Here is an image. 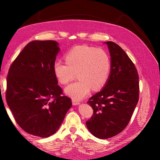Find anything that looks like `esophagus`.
<instances>
[{
    "label": "esophagus",
    "mask_w": 160,
    "mask_h": 160,
    "mask_svg": "<svg viewBox=\"0 0 160 160\" xmlns=\"http://www.w3.org/2000/svg\"><path fill=\"white\" fill-rule=\"evenodd\" d=\"M72 105H79L80 103V102H79V101H77V100H75L74 99H72Z\"/></svg>",
    "instance_id": "obj_1"
}]
</instances>
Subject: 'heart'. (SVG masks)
I'll return each instance as SVG.
<instances>
[{
  "mask_svg": "<svg viewBox=\"0 0 160 160\" xmlns=\"http://www.w3.org/2000/svg\"><path fill=\"white\" fill-rule=\"evenodd\" d=\"M66 63L56 61L53 72L62 85L69 83L75 78L79 79L65 89V93L79 101L88 95L91 89L99 90L107 83L111 70L108 53L101 49L88 45L75 46L65 56Z\"/></svg>",
  "mask_w": 160,
  "mask_h": 160,
  "instance_id": "b5f03b06",
  "label": "heart"
}]
</instances>
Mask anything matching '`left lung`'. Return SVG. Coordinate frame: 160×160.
Returning <instances> with one entry per match:
<instances>
[{
	"mask_svg": "<svg viewBox=\"0 0 160 160\" xmlns=\"http://www.w3.org/2000/svg\"><path fill=\"white\" fill-rule=\"evenodd\" d=\"M111 56V71L103 89L88 103L93 114L86 122L94 136L108 139L126 128L139 100V76L133 62L116 43L108 41Z\"/></svg>",
	"mask_w": 160,
	"mask_h": 160,
	"instance_id": "left-lung-1",
	"label": "left lung"
}]
</instances>
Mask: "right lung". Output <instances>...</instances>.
Masks as SVG:
<instances>
[{"mask_svg":"<svg viewBox=\"0 0 160 160\" xmlns=\"http://www.w3.org/2000/svg\"><path fill=\"white\" fill-rule=\"evenodd\" d=\"M60 49L55 41H33L10 67L6 100L17 123L25 132L47 138L59 129L71 108L53 72Z\"/></svg>","mask_w":160,"mask_h":160,"instance_id":"1","label":"right lung"}]
</instances>
